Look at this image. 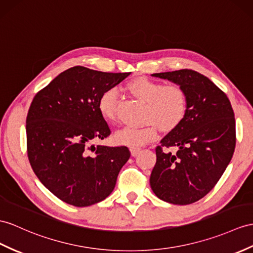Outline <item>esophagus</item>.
I'll return each mask as SVG.
<instances>
[{
	"label": "esophagus",
	"mask_w": 253,
	"mask_h": 253,
	"mask_svg": "<svg viewBox=\"0 0 253 253\" xmlns=\"http://www.w3.org/2000/svg\"><path fill=\"white\" fill-rule=\"evenodd\" d=\"M130 150H131V153H132V156H136L137 153L139 152V150H140V148H136V147H131L130 148Z\"/></svg>",
	"instance_id": "esophagus-1"
}]
</instances>
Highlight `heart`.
Wrapping results in <instances>:
<instances>
[{"label":"heart","instance_id":"b5f03b06","mask_svg":"<svg viewBox=\"0 0 253 253\" xmlns=\"http://www.w3.org/2000/svg\"><path fill=\"white\" fill-rule=\"evenodd\" d=\"M126 90L145 103V126H126L115 134L117 143L128 147H140L155 140L158 126L164 132L180 125L188 109L187 91L180 84H165L148 77H137L126 84ZM118 93L112 88L103 92L98 100V110L109 122L118 120Z\"/></svg>","mask_w":253,"mask_h":253}]
</instances>
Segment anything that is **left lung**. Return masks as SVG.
<instances>
[{"label": "left lung", "instance_id": "1", "mask_svg": "<svg viewBox=\"0 0 253 253\" xmlns=\"http://www.w3.org/2000/svg\"><path fill=\"white\" fill-rule=\"evenodd\" d=\"M187 91L183 120L157 146L150 186L160 200L188 205L201 200L223 175L236 145L235 118L229 97L211 79L192 70L152 74ZM171 146L176 154L163 151Z\"/></svg>", "mask_w": 253, "mask_h": 253}]
</instances>
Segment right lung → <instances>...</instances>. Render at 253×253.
<instances>
[{
  "label": "right lung",
  "instance_id": "obj_1",
  "mask_svg": "<svg viewBox=\"0 0 253 253\" xmlns=\"http://www.w3.org/2000/svg\"><path fill=\"white\" fill-rule=\"evenodd\" d=\"M130 73L74 66L35 94L27 116V152L40 181L67 204L85 207L105 200L131 153L126 146L90 145L110 128L98 110L104 91Z\"/></svg>",
  "mask_w": 253,
  "mask_h": 253
}]
</instances>
